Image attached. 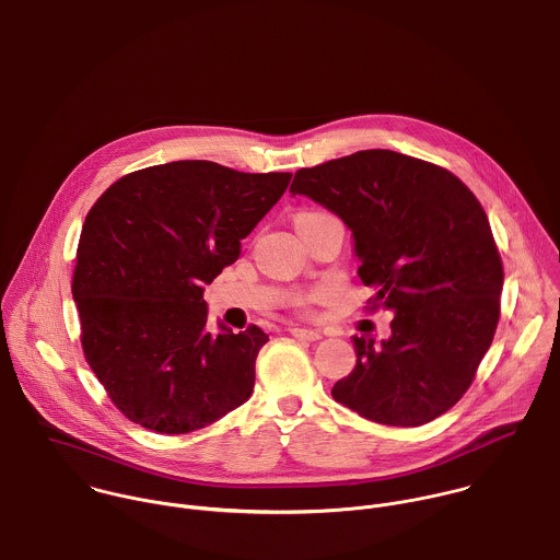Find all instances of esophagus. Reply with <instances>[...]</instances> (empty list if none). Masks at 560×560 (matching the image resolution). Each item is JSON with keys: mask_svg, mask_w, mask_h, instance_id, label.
Listing matches in <instances>:
<instances>
[{"mask_svg": "<svg viewBox=\"0 0 560 560\" xmlns=\"http://www.w3.org/2000/svg\"><path fill=\"white\" fill-rule=\"evenodd\" d=\"M289 332L295 337V339H302V341H319L322 339V332L319 330H311V328H289Z\"/></svg>", "mask_w": 560, "mask_h": 560, "instance_id": "obj_1", "label": "esophagus"}]
</instances>
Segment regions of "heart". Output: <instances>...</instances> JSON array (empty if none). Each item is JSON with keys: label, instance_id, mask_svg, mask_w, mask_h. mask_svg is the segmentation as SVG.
Instances as JSON below:
<instances>
[{"label": "heart", "instance_id": "1", "mask_svg": "<svg viewBox=\"0 0 560 560\" xmlns=\"http://www.w3.org/2000/svg\"><path fill=\"white\" fill-rule=\"evenodd\" d=\"M315 217H324V214L322 212H302V214H298L295 223H302V221H308V219H315ZM293 302H295V306L304 308L311 302V295H298Z\"/></svg>", "mask_w": 560, "mask_h": 560}]
</instances>
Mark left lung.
I'll use <instances>...</instances> for the list:
<instances>
[{
	"instance_id": "8db88e82",
	"label": "left lung",
	"mask_w": 560,
	"mask_h": 560,
	"mask_svg": "<svg viewBox=\"0 0 560 560\" xmlns=\"http://www.w3.org/2000/svg\"><path fill=\"white\" fill-rule=\"evenodd\" d=\"M289 192L343 221L372 304L394 313L387 339L352 337L357 365L332 398L389 427L451 409L490 348L503 287L475 195L448 171L385 149L302 168Z\"/></svg>"
}]
</instances>
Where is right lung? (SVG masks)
Wrapping results in <instances>:
<instances>
[{
    "instance_id": "1",
    "label": "right lung",
    "mask_w": 560,
    "mask_h": 560,
    "mask_svg": "<svg viewBox=\"0 0 560 560\" xmlns=\"http://www.w3.org/2000/svg\"><path fill=\"white\" fill-rule=\"evenodd\" d=\"M291 173L184 160L118 179L90 210L72 295L85 357L116 407L158 433L203 429L254 392L258 326L208 328L210 284Z\"/></svg>"
}]
</instances>
